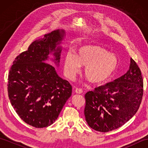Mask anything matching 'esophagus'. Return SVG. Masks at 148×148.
<instances>
[{
    "instance_id": "34e87169",
    "label": "esophagus",
    "mask_w": 148,
    "mask_h": 148,
    "mask_svg": "<svg viewBox=\"0 0 148 148\" xmlns=\"http://www.w3.org/2000/svg\"><path fill=\"white\" fill-rule=\"evenodd\" d=\"M75 92H76L77 94H81L83 93V91L81 89H79V88H76V90H75Z\"/></svg>"
}]
</instances>
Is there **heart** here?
I'll return each mask as SVG.
<instances>
[{"label": "heart", "mask_w": 148, "mask_h": 148, "mask_svg": "<svg viewBox=\"0 0 148 148\" xmlns=\"http://www.w3.org/2000/svg\"><path fill=\"white\" fill-rule=\"evenodd\" d=\"M119 65L116 55L95 45H84L77 50L76 55L69 51L64 60L65 76L74 79L81 70V65L85 67L84 75L93 84H102L114 74Z\"/></svg>", "instance_id": "b5f03b06"}]
</instances>
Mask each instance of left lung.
<instances>
[{"mask_svg": "<svg viewBox=\"0 0 148 148\" xmlns=\"http://www.w3.org/2000/svg\"><path fill=\"white\" fill-rule=\"evenodd\" d=\"M143 95L141 72L131 58L126 74L85 94L84 112L87 123L101 132L117 129L136 114Z\"/></svg>", "mask_w": 148, "mask_h": 148, "instance_id": "obj_1", "label": "left lung"}]
</instances>
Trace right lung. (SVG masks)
I'll return each mask as SVG.
<instances>
[{"label":"right lung","instance_id":"1","mask_svg":"<svg viewBox=\"0 0 148 148\" xmlns=\"http://www.w3.org/2000/svg\"><path fill=\"white\" fill-rule=\"evenodd\" d=\"M64 30H56L34 41L15 58L8 76L12 106L22 120L36 128L52 125L71 96L72 86L55 67L46 63L49 55L59 65Z\"/></svg>","mask_w":148,"mask_h":148}]
</instances>
